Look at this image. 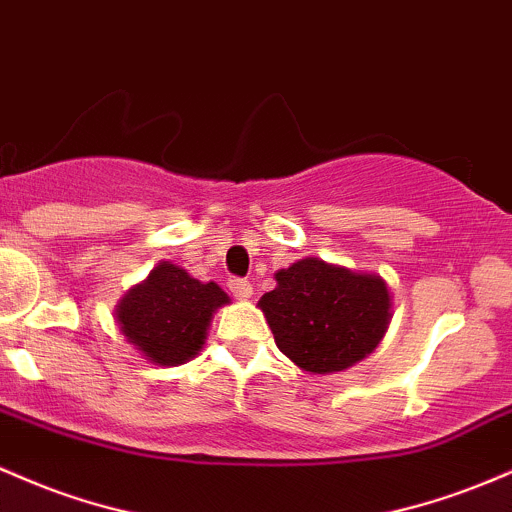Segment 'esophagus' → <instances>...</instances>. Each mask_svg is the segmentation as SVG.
<instances>
[{
	"label": "esophagus",
	"instance_id": "obj_1",
	"mask_svg": "<svg viewBox=\"0 0 512 512\" xmlns=\"http://www.w3.org/2000/svg\"><path fill=\"white\" fill-rule=\"evenodd\" d=\"M228 289H230V294H233L238 301L252 299V284L245 282V279H230Z\"/></svg>",
	"mask_w": 512,
	"mask_h": 512
}]
</instances>
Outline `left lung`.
<instances>
[{"instance_id": "left-lung-1", "label": "left lung", "mask_w": 512, "mask_h": 512, "mask_svg": "<svg viewBox=\"0 0 512 512\" xmlns=\"http://www.w3.org/2000/svg\"><path fill=\"white\" fill-rule=\"evenodd\" d=\"M257 306L274 342L311 374L345 372L372 355L391 323V291L379 274L303 257L274 274Z\"/></svg>"}]
</instances>
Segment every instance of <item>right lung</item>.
Instances as JSON below:
<instances>
[{"label":"right lung","mask_w":512,"mask_h":512,"mask_svg":"<svg viewBox=\"0 0 512 512\" xmlns=\"http://www.w3.org/2000/svg\"><path fill=\"white\" fill-rule=\"evenodd\" d=\"M230 303L216 282H199L187 269L157 262L116 306L123 338L157 367L189 362L204 347L213 313Z\"/></svg>","instance_id":"obj_1"}]
</instances>
